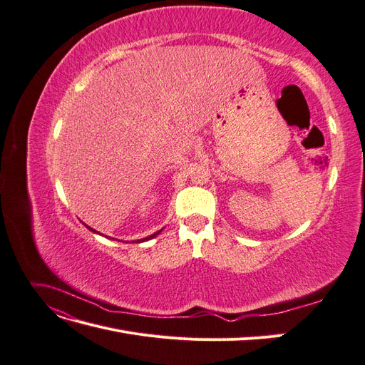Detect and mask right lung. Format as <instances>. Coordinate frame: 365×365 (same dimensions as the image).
I'll list each match as a JSON object with an SVG mask.
<instances>
[{"mask_svg": "<svg viewBox=\"0 0 365 365\" xmlns=\"http://www.w3.org/2000/svg\"><path fill=\"white\" fill-rule=\"evenodd\" d=\"M88 227V225H86ZM88 228H90L91 231H94V233H97L98 235V231H96V230H93L91 227H88ZM161 233V230L160 231H157V233H153V235H150V236H148V237H145V239H140V240H134V242H138V244H140V242H145V240H149V239H153V237H155L157 235H160ZM106 237V236H105Z\"/></svg>", "mask_w": 365, "mask_h": 365, "instance_id": "obj_1", "label": "right lung"}]
</instances>
